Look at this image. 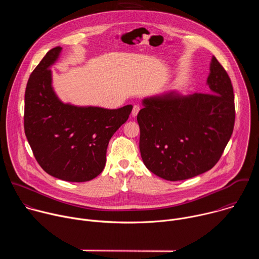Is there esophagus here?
Wrapping results in <instances>:
<instances>
[{"label": "esophagus", "mask_w": 259, "mask_h": 259, "mask_svg": "<svg viewBox=\"0 0 259 259\" xmlns=\"http://www.w3.org/2000/svg\"><path fill=\"white\" fill-rule=\"evenodd\" d=\"M139 110H140V106H139V105H134V106H133V109H132V113H131L132 117H136Z\"/></svg>", "instance_id": "1"}]
</instances>
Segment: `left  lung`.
<instances>
[{"label": "left lung", "instance_id": "8db88e82", "mask_svg": "<svg viewBox=\"0 0 259 259\" xmlns=\"http://www.w3.org/2000/svg\"><path fill=\"white\" fill-rule=\"evenodd\" d=\"M209 93L182 95L176 90L145 97L137 115L139 150L146 168L178 181L210 170L220 159L235 125L231 79L212 56Z\"/></svg>", "mask_w": 259, "mask_h": 259}]
</instances>
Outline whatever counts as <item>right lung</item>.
Instances as JSON below:
<instances>
[{
  "label": "right lung",
  "instance_id": "add662e5",
  "mask_svg": "<svg viewBox=\"0 0 259 259\" xmlns=\"http://www.w3.org/2000/svg\"><path fill=\"white\" fill-rule=\"evenodd\" d=\"M61 51L57 46L47 52L28 79L24 132L35 160L49 175L84 182L104 169L109 139L128 120L133 106L107 109L61 101L50 69Z\"/></svg>",
  "mask_w": 259,
  "mask_h": 259
}]
</instances>
